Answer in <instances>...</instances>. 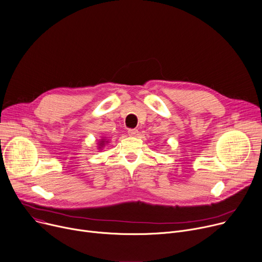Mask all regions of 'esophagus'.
I'll return each mask as SVG.
<instances>
[{
    "label": "esophagus",
    "instance_id": "1",
    "mask_svg": "<svg viewBox=\"0 0 262 262\" xmlns=\"http://www.w3.org/2000/svg\"><path fill=\"white\" fill-rule=\"evenodd\" d=\"M128 134L130 136H136V135H138V130L137 129H129Z\"/></svg>",
    "mask_w": 262,
    "mask_h": 262
}]
</instances>
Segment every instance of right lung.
Listing matches in <instances>:
<instances>
[{"label":"right lung","mask_w":262,"mask_h":262,"mask_svg":"<svg viewBox=\"0 0 262 262\" xmlns=\"http://www.w3.org/2000/svg\"><path fill=\"white\" fill-rule=\"evenodd\" d=\"M104 143H105V142H102V143H100L99 145H104Z\"/></svg>","instance_id":"obj_1"}]
</instances>
